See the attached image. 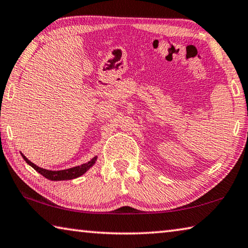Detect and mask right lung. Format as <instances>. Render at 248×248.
Wrapping results in <instances>:
<instances>
[{
	"label": "right lung",
	"mask_w": 248,
	"mask_h": 248,
	"mask_svg": "<svg viewBox=\"0 0 248 248\" xmlns=\"http://www.w3.org/2000/svg\"><path fill=\"white\" fill-rule=\"evenodd\" d=\"M22 156L28 165H31L33 170H36L39 174L43 175L44 177L48 178L50 180H69V179L78 178V177H79V176H82L83 174H85L86 171L95 164L96 158H97V157L92 158L90 162L84 163V164H82V165L72 167V169L62 170H49L41 169V167L35 165L32 162L29 161V159L25 156L24 154H22Z\"/></svg>",
	"instance_id": "add662e5"
}]
</instances>
